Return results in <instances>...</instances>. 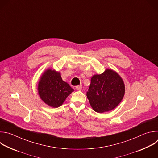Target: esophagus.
Here are the masks:
<instances>
[{
	"label": "esophagus",
	"mask_w": 158,
	"mask_h": 158,
	"mask_svg": "<svg viewBox=\"0 0 158 158\" xmlns=\"http://www.w3.org/2000/svg\"><path fill=\"white\" fill-rule=\"evenodd\" d=\"M76 89L77 90H78V91H81L82 89V87L81 85H79L76 86Z\"/></svg>",
	"instance_id": "1"
}]
</instances>
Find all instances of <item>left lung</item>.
I'll use <instances>...</instances> for the list:
<instances>
[{"label": "left lung", "mask_w": 158, "mask_h": 158, "mask_svg": "<svg viewBox=\"0 0 158 158\" xmlns=\"http://www.w3.org/2000/svg\"><path fill=\"white\" fill-rule=\"evenodd\" d=\"M125 92L124 82L111 69L92 77L87 97L93 110L102 113L114 109L122 101Z\"/></svg>", "instance_id": "left-lung-1"}]
</instances>
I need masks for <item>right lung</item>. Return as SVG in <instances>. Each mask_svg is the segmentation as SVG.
<instances>
[{
    "label": "right lung",
    "instance_id": "right-lung-1",
    "mask_svg": "<svg viewBox=\"0 0 158 158\" xmlns=\"http://www.w3.org/2000/svg\"><path fill=\"white\" fill-rule=\"evenodd\" d=\"M38 91L45 103L52 107H58L74 89L62 81L59 73L48 69L44 72L39 81Z\"/></svg>",
    "mask_w": 158,
    "mask_h": 158
}]
</instances>
